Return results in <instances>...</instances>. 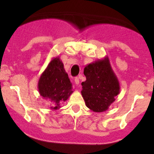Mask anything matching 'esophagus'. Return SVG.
I'll return each instance as SVG.
<instances>
[{"instance_id":"1","label":"esophagus","mask_w":154,"mask_h":154,"mask_svg":"<svg viewBox=\"0 0 154 154\" xmlns=\"http://www.w3.org/2000/svg\"><path fill=\"white\" fill-rule=\"evenodd\" d=\"M74 81H75V83L76 85H79V79H78V77H75V79H74Z\"/></svg>"}]
</instances>
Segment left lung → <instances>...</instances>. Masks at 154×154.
Wrapping results in <instances>:
<instances>
[{
  "label": "left lung",
  "mask_w": 154,
  "mask_h": 154,
  "mask_svg": "<svg viewBox=\"0 0 154 154\" xmlns=\"http://www.w3.org/2000/svg\"><path fill=\"white\" fill-rule=\"evenodd\" d=\"M86 80L81 91L85 105L94 112L108 110L120 92V85L108 56L88 64L84 69Z\"/></svg>",
  "instance_id": "8db88e82"
}]
</instances>
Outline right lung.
Returning a JSON list of instances; mask_svg holds the SVG:
<instances>
[{
	"mask_svg": "<svg viewBox=\"0 0 154 154\" xmlns=\"http://www.w3.org/2000/svg\"><path fill=\"white\" fill-rule=\"evenodd\" d=\"M38 88L42 98L49 101L51 110L60 109L73 93L72 85L59 56L53 58L42 73Z\"/></svg>",
	"mask_w": 154,
	"mask_h": 154,
	"instance_id": "obj_1",
	"label": "right lung"
}]
</instances>
